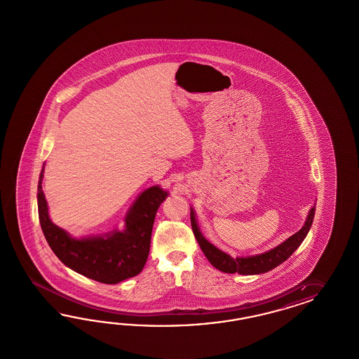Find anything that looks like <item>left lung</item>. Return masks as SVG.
<instances>
[{"mask_svg":"<svg viewBox=\"0 0 359 359\" xmlns=\"http://www.w3.org/2000/svg\"><path fill=\"white\" fill-rule=\"evenodd\" d=\"M315 210L316 204L308 212L304 226L300 229L297 233H294V236L285 239L284 242L271 250L264 251L262 254L250 255V257L233 258L226 252L217 249L213 243H210L200 231L194 208H191V225H192L194 234H195L201 250L205 254L208 261L210 262V264L213 267H216L219 271L226 272V273L238 272L241 275H258V273L271 271L272 269L282 264L283 262L287 261L294 254V250L304 241L308 231L311 230L313 217H315Z\"/></svg>","mask_w":359,"mask_h":359,"instance_id":"8db88e82","label":"left lung"}]
</instances>
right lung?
Here are the masks:
<instances>
[{"instance_id": "add662e5", "label": "right lung", "mask_w": 359, "mask_h": 359, "mask_svg": "<svg viewBox=\"0 0 359 359\" xmlns=\"http://www.w3.org/2000/svg\"><path fill=\"white\" fill-rule=\"evenodd\" d=\"M44 165L38 182V213L44 237L55 255L77 273L105 284H117L143 270L158 208L168 192L159 185L144 189L125 217V229L101 236L75 238L51 221L42 191Z\"/></svg>"}]
</instances>
